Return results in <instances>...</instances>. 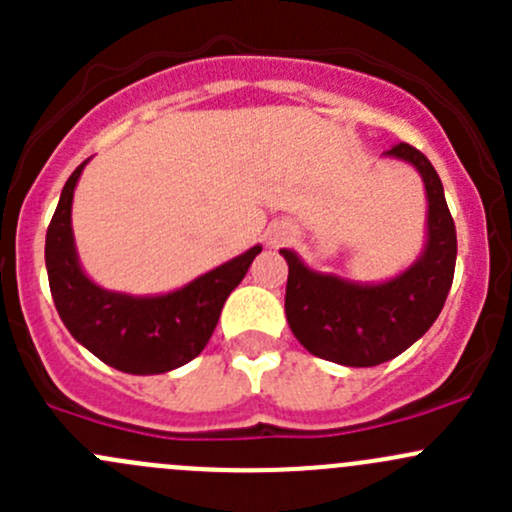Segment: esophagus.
Masks as SVG:
<instances>
[{
    "mask_svg": "<svg viewBox=\"0 0 512 512\" xmlns=\"http://www.w3.org/2000/svg\"><path fill=\"white\" fill-rule=\"evenodd\" d=\"M289 235H292V232H289L287 225H275L267 230V242H270L272 247H277V245H282Z\"/></svg>",
    "mask_w": 512,
    "mask_h": 512,
    "instance_id": "obj_1",
    "label": "esophagus"
}]
</instances>
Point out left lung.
Returning a JSON list of instances; mask_svg holds the SVG:
<instances>
[{
	"label": "left lung",
	"instance_id": "left-lung-1",
	"mask_svg": "<svg viewBox=\"0 0 512 512\" xmlns=\"http://www.w3.org/2000/svg\"><path fill=\"white\" fill-rule=\"evenodd\" d=\"M386 156L414 165L426 185L428 240L409 270L381 285H359L309 270L292 250H280L289 265V329L309 354L344 366H376L406 352L441 314L456 270V225L436 168L409 143Z\"/></svg>",
	"mask_w": 512,
	"mask_h": 512
}]
</instances>
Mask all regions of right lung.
Here are the masks:
<instances>
[{"label":"right lung","mask_w":512,"mask_h":512,"mask_svg":"<svg viewBox=\"0 0 512 512\" xmlns=\"http://www.w3.org/2000/svg\"><path fill=\"white\" fill-rule=\"evenodd\" d=\"M86 163L71 173L46 230V272L51 297L71 337L103 364L126 374H165L205 349L218 327L225 299L242 282L260 245L205 272L190 285L158 297H131L94 285L79 265L71 230L74 188Z\"/></svg>","instance_id":"1"}]
</instances>
